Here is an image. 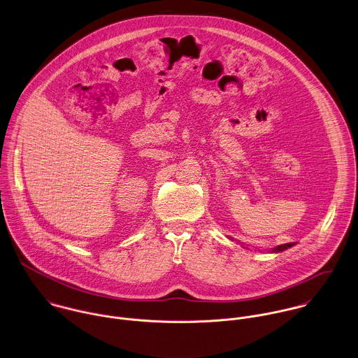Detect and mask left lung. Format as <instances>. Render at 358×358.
Returning a JSON list of instances; mask_svg holds the SVG:
<instances>
[{
    "instance_id": "obj_1",
    "label": "left lung",
    "mask_w": 358,
    "mask_h": 358,
    "mask_svg": "<svg viewBox=\"0 0 358 358\" xmlns=\"http://www.w3.org/2000/svg\"><path fill=\"white\" fill-rule=\"evenodd\" d=\"M293 245H294V243H292V242H290V243H284V245H280V246L274 248V249L271 250V253H274V252H275V253H277V252H284V250H286L287 248H292Z\"/></svg>"
}]
</instances>
